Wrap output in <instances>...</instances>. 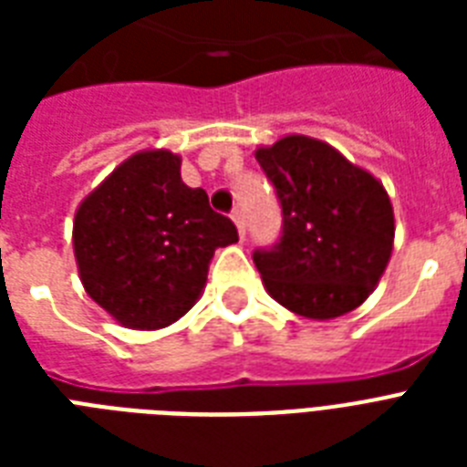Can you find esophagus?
<instances>
[{
	"label": "esophagus",
	"mask_w": 467,
	"mask_h": 467,
	"mask_svg": "<svg viewBox=\"0 0 467 467\" xmlns=\"http://www.w3.org/2000/svg\"><path fill=\"white\" fill-rule=\"evenodd\" d=\"M233 220H234V225H237L240 237H244V233H247V223H244V213H242L240 208H234L233 211Z\"/></svg>",
	"instance_id": "obj_1"
}]
</instances>
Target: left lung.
Listing matches in <instances>:
<instances>
[{
	"mask_svg": "<svg viewBox=\"0 0 467 467\" xmlns=\"http://www.w3.org/2000/svg\"><path fill=\"white\" fill-rule=\"evenodd\" d=\"M281 203V237L254 249L271 298L310 319L347 315L368 298L392 252L383 183L327 142L288 135L256 150Z\"/></svg>",
	"mask_w": 467,
	"mask_h": 467,
	"instance_id": "1",
	"label": "left lung"
}]
</instances>
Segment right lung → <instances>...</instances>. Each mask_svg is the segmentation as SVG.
I'll return each instance as SVG.
<instances>
[{"label":"right lung","mask_w":467,"mask_h":467,"mask_svg":"<svg viewBox=\"0 0 467 467\" xmlns=\"http://www.w3.org/2000/svg\"><path fill=\"white\" fill-rule=\"evenodd\" d=\"M167 150L138 152L75 215V256L84 288L120 325L160 329L203 291L218 247L237 227L215 213L203 189L182 182Z\"/></svg>","instance_id":"1"}]
</instances>
